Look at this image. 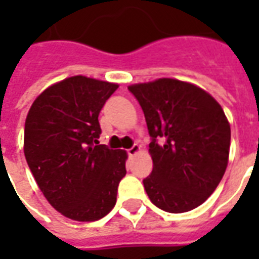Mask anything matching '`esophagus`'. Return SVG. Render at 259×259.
I'll list each match as a JSON object with an SVG mask.
<instances>
[{"label":"esophagus","mask_w":259,"mask_h":259,"mask_svg":"<svg viewBox=\"0 0 259 259\" xmlns=\"http://www.w3.org/2000/svg\"><path fill=\"white\" fill-rule=\"evenodd\" d=\"M139 151H140V146H139V144H133V146L127 150V154H129V157H135Z\"/></svg>","instance_id":"34e87169"}]
</instances>
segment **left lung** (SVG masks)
I'll use <instances>...</instances> for the list:
<instances>
[{
    "label": "left lung",
    "instance_id": "8db88e82",
    "mask_svg": "<svg viewBox=\"0 0 259 259\" xmlns=\"http://www.w3.org/2000/svg\"><path fill=\"white\" fill-rule=\"evenodd\" d=\"M140 104L151 137L152 172L143 180L154 205L180 213L201 205L222 180L230 124L206 91L158 79L127 87Z\"/></svg>",
    "mask_w": 259,
    "mask_h": 259
}]
</instances>
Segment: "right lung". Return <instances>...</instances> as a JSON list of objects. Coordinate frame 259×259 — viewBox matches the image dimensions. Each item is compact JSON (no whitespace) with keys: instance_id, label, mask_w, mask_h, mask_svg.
Returning <instances> with one entry per match:
<instances>
[{"instance_id":"add662e5","label":"right lung","mask_w":259,"mask_h":259,"mask_svg":"<svg viewBox=\"0 0 259 259\" xmlns=\"http://www.w3.org/2000/svg\"><path fill=\"white\" fill-rule=\"evenodd\" d=\"M118 84L73 76L37 97L25 123V157L48 202L66 218L98 221L116 204L126 152L100 144L98 115Z\"/></svg>"}]
</instances>
